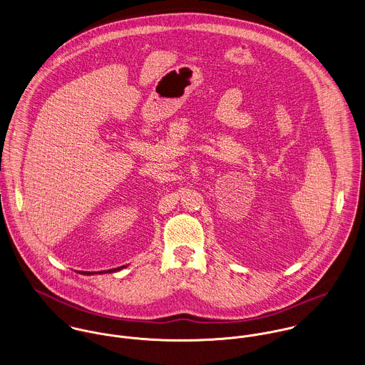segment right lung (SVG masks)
Listing matches in <instances>:
<instances>
[{"instance_id":"obj_1","label":"right lung","mask_w":365,"mask_h":365,"mask_svg":"<svg viewBox=\"0 0 365 365\" xmlns=\"http://www.w3.org/2000/svg\"><path fill=\"white\" fill-rule=\"evenodd\" d=\"M123 268H125V265H124V267H118V268H113V269H108V271H100V272H80V274H83V275H93V274H107V272H117V271H121Z\"/></svg>"}]
</instances>
